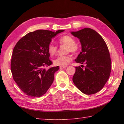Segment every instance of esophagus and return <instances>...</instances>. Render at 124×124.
I'll list each match as a JSON object with an SVG mask.
<instances>
[{"instance_id": "obj_1", "label": "esophagus", "mask_w": 124, "mask_h": 124, "mask_svg": "<svg viewBox=\"0 0 124 124\" xmlns=\"http://www.w3.org/2000/svg\"><path fill=\"white\" fill-rule=\"evenodd\" d=\"M67 68V66H61L60 69H65V68Z\"/></svg>"}]
</instances>
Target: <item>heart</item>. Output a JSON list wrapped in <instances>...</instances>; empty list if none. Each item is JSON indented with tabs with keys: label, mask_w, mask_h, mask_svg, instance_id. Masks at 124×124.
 <instances>
[{
	"label": "heart",
	"mask_w": 124,
	"mask_h": 124,
	"mask_svg": "<svg viewBox=\"0 0 124 124\" xmlns=\"http://www.w3.org/2000/svg\"><path fill=\"white\" fill-rule=\"evenodd\" d=\"M59 42L60 44L66 45L68 46L67 51V52H71L75 53L78 49V46L75 43V40L72 37L70 36L65 35L61 37ZM57 51V47L53 44L51 43L48 46V52L50 55H53L56 54ZM72 57L70 55H63V56H59L56 57L54 60V63L56 65L59 66H66L71 61Z\"/></svg>",
	"instance_id": "b5f03b06"
}]
</instances>
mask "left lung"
<instances>
[{"mask_svg":"<svg viewBox=\"0 0 124 124\" xmlns=\"http://www.w3.org/2000/svg\"><path fill=\"white\" fill-rule=\"evenodd\" d=\"M71 33L79 39L81 45V52L75 61L86 64L84 69L76 67L73 82L84 94L96 93L103 87L111 72L108 48L101 35L92 29L85 28Z\"/></svg>","mask_w":124,"mask_h":124,"instance_id":"left-lung-1","label":"left lung"}]
</instances>
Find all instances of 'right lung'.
Instances as JSON below:
<instances>
[{
  "mask_svg": "<svg viewBox=\"0 0 124 124\" xmlns=\"http://www.w3.org/2000/svg\"><path fill=\"white\" fill-rule=\"evenodd\" d=\"M64 31L36 30L23 37L15 46L10 69L14 81L27 95L40 97L52 85L59 67L44 68L52 64L48 46L53 38Z\"/></svg>",
  "mask_w": 124,
  "mask_h": 124,
  "instance_id": "obj_1",
  "label": "right lung"
}]
</instances>
